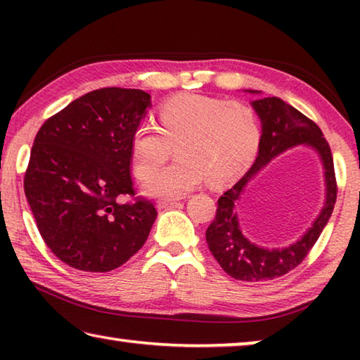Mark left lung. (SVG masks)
Here are the masks:
<instances>
[{
    "label": "left lung",
    "mask_w": 360,
    "mask_h": 360,
    "mask_svg": "<svg viewBox=\"0 0 360 360\" xmlns=\"http://www.w3.org/2000/svg\"><path fill=\"white\" fill-rule=\"evenodd\" d=\"M149 106L139 89L94 90L36 133L23 187L42 240L66 265L111 271L148 240L157 210L135 191L130 165Z\"/></svg>",
    "instance_id": "left-lung-1"
}]
</instances>
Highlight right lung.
I'll list each match as a JSON object with an SVG mask.
<instances>
[{
	"label": "right lung",
	"mask_w": 360,
	"mask_h": 360,
	"mask_svg": "<svg viewBox=\"0 0 360 360\" xmlns=\"http://www.w3.org/2000/svg\"><path fill=\"white\" fill-rule=\"evenodd\" d=\"M252 106L262 120L259 155L249 172L217 200L216 217L206 230V243H208L211 254L214 255V259L227 275L240 279V281L275 279L300 265L318 241L321 231L324 230L328 217L332 214L333 205L337 202V179H335L332 150L319 127L307 115H303L276 96L255 100L252 101ZM297 143L311 145L320 152L325 162L328 179V200L325 210L314 227L295 245L284 250H272L271 252L251 245L238 229V219L233 212V202L238 198L245 182L265 162Z\"/></svg>",
	"instance_id": "add662e5"
}]
</instances>
